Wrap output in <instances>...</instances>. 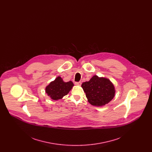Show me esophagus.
Masks as SVG:
<instances>
[{
  "label": "esophagus",
  "mask_w": 152,
  "mask_h": 152,
  "mask_svg": "<svg viewBox=\"0 0 152 152\" xmlns=\"http://www.w3.org/2000/svg\"><path fill=\"white\" fill-rule=\"evenodd\" d=\"M75 84L76 85H77V86H80L81 85V82H76L75 83Z\"/></svg>",
  "instance_id": "1"
}]
</instances>
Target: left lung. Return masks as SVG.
<instances>
[{
  "label": "left lung",
  "mask_w": 152,
  "mask_h": 152,
  "mask_svg": "<svg viewBox=\"0 0 152 152\" xmlns=\"http://www.w3.org/2000/svg\"><path fill=\"white\" fill-rule=\"evenodd\" d=\"M88 101L92 105L102 107L108 104L115 97L116 90L110 80L94 75L89 81L81 85Z\"/></svg>",
  "instance_id": "8db88e82"
}]
</instances>
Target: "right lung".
Returning a JSON list of instances; mask_svg holds the SVG:
<instances>
[{
	"label": "right lung",
	"instance_id": "add662e5",
	"mask_svg": "<svg viewBox=\"0 0 152 152\" xmlns=\"http://www.w3.org/2000/svg\"><path fill=\"white\" fill-rule=\"evenodd\" d=\"M73 86L72 81L64 82L60 76H58L45 87V93L52 100H58L68 94Z\"/></svg>",
	"mask_w": 152,
	"mask_h": 152
}]
</instances>
